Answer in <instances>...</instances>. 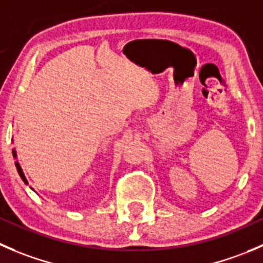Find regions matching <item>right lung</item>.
Returning a JSON list of instances; mask_svg holds the SVG:
<instances>
[{
    "mask_svg": "<svg viewBox=\"0 0 263 263\" xmlns=\"http://www.w3.org/2000/svg\"><path fill=\"white\" fill-rule=\"evenodd\" d=\"M12 155H14V158H16V152H15V149H12ZM15 167H16L17 173H19V176L22 177V180L24 181V183H27V185H28V181H27V178H25L24 172H23V170H22V167H20L19 162H15Z\"/></svg>",
    "mask_w": 263,
    "mask_h": 263,
    "instance_id": "add662e5",
    "label": "right lung"
}]
</instances>
